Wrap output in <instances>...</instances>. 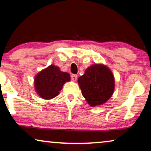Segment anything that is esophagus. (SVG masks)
<instances>
[{"instance_id": "34e87169", "label": "esophagus", "mask_w": 151, "mask_h": 151, "mask_svg": "<svg viewBox=\"0 0 151 151\" xmlns=\"http://www.w3.org/2000/svg\"><path fill=\"white\" fill-rule=\"evenodd\" d=\"M71 80H73V82H76V80H77V78H78V76L77 75H75V74H73V75H71Z\"/></svg>"}]
</instances>
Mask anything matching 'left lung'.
I'll return each mask as SVG.
<instances>
[{
    "instance_id": "8db88e82",
    "label": "left lung",
    "mask_w": 151,
    "mask_h": 151,
    "mask_svg": "<svg viewBox=\"0 0 151 151\" xmlns=\"http://www.w3.org/2000/svg\"><path fill=\"white\" fill-rule=\"evenodd\" d=\"M82 94L93 107L106 103L115 90L114 76L108 67L94 64L85 70L78 80Z\"/></svg>"
}]
</instances>
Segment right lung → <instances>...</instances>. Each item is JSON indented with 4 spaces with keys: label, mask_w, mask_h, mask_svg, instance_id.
Masks as SVG:
<instances>
[{
    "label": "right lung",
    "mask_w": 151,
    "mask_h": 151,
    "mask_svg": "<svg viewBox=\"0 0 151 151\" xmlns=\"http://www.w3.org/2000/svg\"><path fill=\"white\" fill-rule=\"evenodd\" d=\"M70 80L69 73L62 71L58 66L51 65L35 76V90L41 98L51 100L58 96L64 84Z\"/></svg>",
    "instance_id": "1"
}]
</instances>
